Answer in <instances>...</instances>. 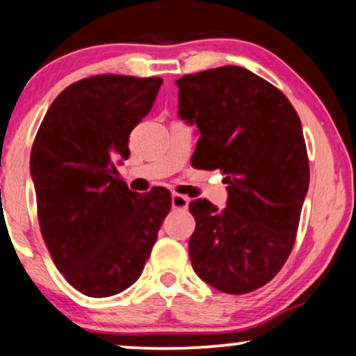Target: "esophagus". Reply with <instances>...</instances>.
Returning a JSON list of instances; mask_svg holds the SVG:
<instances>
[{
  "label": "esophagus",
  "instance_id": "obj_1",
  "mask_svg": "<svg viewBox=\"0 0 356 356\" xmlns=\"http://www.w3.org/2000/svg\"><path fill=\"white\" fill-rule=\"evenodd\" d=\"M170 203H172V208H181V210H186L188 207L191 200L186 195H181V193H172V198H170Z\"/></svg>",
  "mask_w": 356,
  "mask_h": 356
}]
</instances>
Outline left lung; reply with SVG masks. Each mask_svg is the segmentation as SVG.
<instances>
[{
	"mask_svg": "<svg viewBox=\"0 0 356 356\" xmlns=\"http://www.w3.org/2000/svg\"><path fill=\"white\" fill-rule=\"evenodd\" d=\"M177 115L197 125V164L226 175L227 202L218 210L192 202V267L229 295L264 286L295 244L309 187L301 120L283 92L252 71L221 66L175 81Z\"/></svg>",
	"mask_w": 356,
	"mask_h": 356,
	"instance_id": "1",
	"label": "left lung"
}]
</instances>
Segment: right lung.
I'll return each instance as SVG.
<instances>
[{
	"mask_svg": "<svg viewBox=\"0 0 356 356\" xmlns=\"http://www.w3.org/2000/svg\"><path fill=\"white\" fill-rule=\"evenodd\" d=\"M161 78L99 74L51 102L31 153L39 225L56 268L83 295L107 298L138 280L170 210L164 188L140 195L118 179L131 130Z\"/></svg>",
	"mask_w": 356,
	"mask_h": 356,
	"instance_id": "obj_1",
	"label": "right lung"
}]
</instances>
